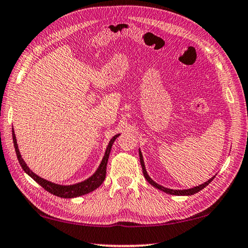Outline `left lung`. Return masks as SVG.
Here are the masks:
<instances>
[{
  "label": "left lung",
  "mask_w": 248,
  "mask_h": 248,
  "mask_svg": "<svg viewBox=\"0 0 248 248\" xmlns=\"http://www.w3.org/2000/svg\"><path fill=\"white\" fill-rule=\"evenodd\" d=\"M139 156H140V164H141V167H142V172H143L144 178L147 179V181L149 182V184L152 185L153 186H155L156 189L163 191V192H166V193H168V194H171V195H192V194H194V193H198L199 191H201L202 189H204L205 186L211 184V182L213 181V179L215 178V176H214V177H212V178L209 179L208 181L204 182V184L200 185V186H194V188H191V189H186V190H172V189H168V188H165V186H160V185H157L156 182H154V181L150 178V177H149L148 172H147V170H146V167H144L142 154H141V152H140V150H139Z\"/></svg>",
  "instance_id": "obj_1"
}]
</instances>
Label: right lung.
I'll list each match as a JSON object with an SVG mask.
<instances>
[{
  "label": "right lung",
  "mask_w": 248,
  "mask_h": 248,
  "mask_svg": "<svg viewBox=\"0 0 248 248\" xmlns=\"http://www.w3.org/2000/svg\"><path fill=\"white\" fill-rule=\"evenodd\" d=\"M120 136V134L115 135V136L110 140V142L107 147V150L105 153V156L102 158V161L100 163L98 170L95 171V174L93 175L90 178L84 180L82 182H78V184L76 185H71V186H60L57 184H54V182H50L45 180L43 178H41L40 176L35 175L33 171H32L29 167L27 166L25 161L22 160V157L20 155L19 149H18V144H17V140L16 136L14 134V128H13V141H14V147H15V151L17 154V158L19 161V164L22 167V170H25L28 175H29L32 179L35 180L37 184H39L41 186L48 191L49 193L57 195L59 198H64V199H71V198H77V197H81V195L87 194L92 192V191L96 190L98 186H99L102 182H104L106 178V170H107V163H108V158H109V154L111 151L112 144H113L114 140Z\"/></svg>",
  "instance_id": "right-lung-1"
}]
</instances>
